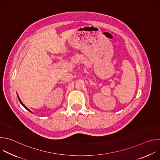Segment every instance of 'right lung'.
Returning <instances> with one entry per match:
<instances>
[{"instance_id":"obj_1","label":"right lung","mask_w":160,"mask_h":160,"mask_svg":"<svg viewBox=\"0 0 160 160\" xmlns=\"http://www.w3.org/2000/svg\"><path fill=\"white\" fill-rule=\"evenodd\" d=\"M17 96H18V99H19V102H20V103H21V104H22V106H23V107H24V108H25V109H27V110H28V111H30V112H32V111H30V109H28V108H27V106H25V104H23V103H22V101H21V99H20V98H19V96H18V94H17Z\"/></svg>"}]
</instances>
